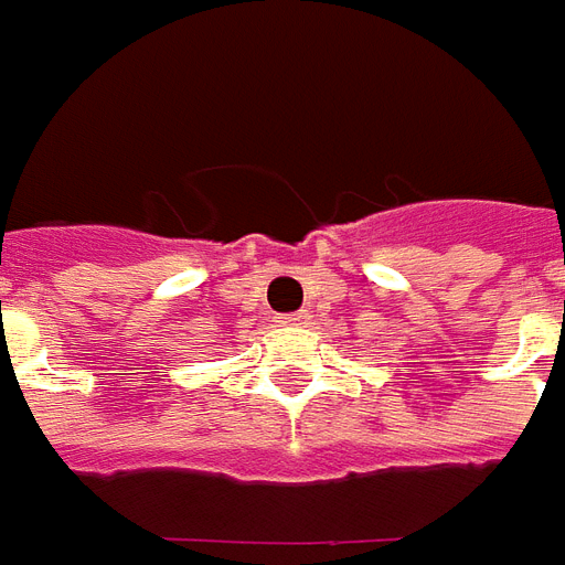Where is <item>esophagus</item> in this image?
<instances>
[{
  "label": "esophagus",
  "mask_w": 565,
  "mask_h": 565,
  "mask_svg": "<svg viewBox=\"0 0 565 565\" xmlns=\"http://www.w3.org/2000/svg\"><path fill=\"white\" fill-rule=\"evenodd\" d=\"M278 322H281V326L301 328V326H308V313H287V317H281Z\"/></svg>",
  "instance_id": "1"
}]
</instances>
